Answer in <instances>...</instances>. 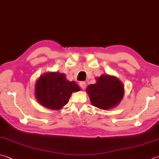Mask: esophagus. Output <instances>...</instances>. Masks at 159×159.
Returning a JSON list of instances; mask_svg holds the SVG:
<instances>
[{
    "label": "esophagus",
    "instance_id": "1",
    "mask_svg": "<svg viewBox=\"0 0 159 159\" xmlns=\"http://www.w3.org/2000/svg\"><path fill=\"white\" fill-rule=\"evenodd\" d=\"M86 83L84 82H80V87L82 88L83 90H84L85 89H86Z\"/></svg>",
    "mask_w": 159,
    "mask_h": 159
}]
</instances>
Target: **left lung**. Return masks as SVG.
Here are the masks:
<instances>
[{"label": "left lung", "instance_id": "left-lung-1", "mask_svg": "<svg viewBox=\"0 0 159 159\" xmlns=\"http://www.w3.org/2000/svg\"><path fill=\"white\" fill-rule=\"evenodd\" d=\"M86 92L91 104L100 109H110L120 102L124 96V85L114 76L102 75L96 83L89 85Z\"/></svg>", "mask_w": 159, "mask_h": 159}]
</instances>
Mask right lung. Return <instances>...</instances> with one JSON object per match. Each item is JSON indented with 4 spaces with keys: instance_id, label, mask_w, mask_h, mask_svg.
Here are the masks:
<instances>
[{
    "instance_id": "obj_1",
    "label": "right lung",
    "mask_w": 159,
    "mask_h": 159,
    "mask_svg": "<svg viewBox=\"0 0 159 159\" xmlns=\"http://www.w3.org/2000/svg\"><path fill=\"white\" fill-rule=\"evenodd\" d=\"M80 88L75 82H69L64 73L57 72L45 73L35 84V96L44 107L59 110L66 104L73 92Z\"/></svg>"
}]
</instances>
